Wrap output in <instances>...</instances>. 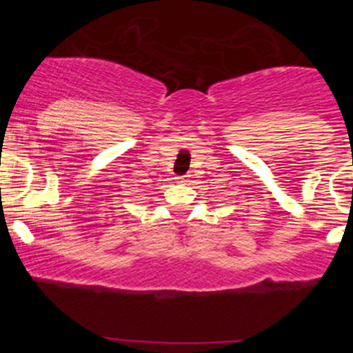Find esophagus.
<instances>
[{"label": "esophagus", "instance_id": "34e87169", "mask_svg": "<svg viewBox=\"0 0 353 353\" xmlns=\"http://www.w3.org/2000/svg\"><path fill=\"white\" fill-rule=\"evenodd\" d=\"M176 181L179 182V184H188L190 179H189V176H177Z\"/></svg>", "mask_w": 353, "mask_h": 353}]
</instances>
